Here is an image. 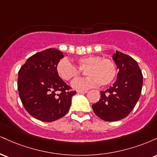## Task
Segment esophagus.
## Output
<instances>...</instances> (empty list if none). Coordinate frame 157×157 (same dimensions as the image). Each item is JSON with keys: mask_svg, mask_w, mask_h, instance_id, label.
<instances>
[{"mask_svg": "<svg viewBox=\"0 0 157 157\" xmlns=\"http://www.w3.org/2000/svg\"><path fill=\"white\" fill-rule=\"evenodd\" d=\"M77 92L80 94H86L88 92V90H85V91H78Z\"/></svg>", "mask_w": 157, "mask_h": 157, "instance_id": "1", "label": "esophagus"}]
</instances>
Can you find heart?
Returning <instances> with one entry per match:
<instances>
[{
	"mask_svg": "<svg viewBox=\"0 0 157 157\" xmlns=\"http://www.w3.org/2000/svg\"><path fill=\"white\" fill-rule=\"evenodd\" d=\"M76 63L81 70L86 68V75L88 76L72 81L71 86L77 91H85L99 84L107 86L116 76V66L111 59L102 58L100 56L89 55L77 58ZM78 69L67 59H63L57 64V72L60 78L68 81L80 75V70Z\"/></svg>",
	"mask_w": 157,
	"mask_h": 157,
	"instance_id": "obj_1",
	"label": "heart"
}]
</instances>
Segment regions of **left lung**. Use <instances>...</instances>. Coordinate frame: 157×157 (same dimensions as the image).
Wrapping results in <instances>:
<instances>
[{"mask_svg": "<svg viewBox=\"0 0 157 157\" xmlns=\"http://www.w3.org/2000/svg\"><path fill=\"white\" fill-rule=\"evenodd\" d=\"M112 58L119 70L117 80L109 89L100 91V100L92 105L95 114L108 122L118 121L131 113L140 98L143 84L142 71L134 59L119 51Z\"/></svg>", "mask_w": 157, "mask_h": 157, "instance_id": "1", "label": "left lung"}]
</instances>
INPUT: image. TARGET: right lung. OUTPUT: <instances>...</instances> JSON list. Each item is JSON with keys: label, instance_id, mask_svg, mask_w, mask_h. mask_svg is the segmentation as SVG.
<instances>
[{"label": "right lung", "instance_id": "right-lung-1", "mask_svg": "<svg viewBox=\"0 0 157 157\" xmlns=\"http://www.w3.org/2000/svg\"><path fill=\"white\" fill-rule=\"evenodd\" d=\"M63 57L57 48L44 50L27 59L18 71L21 102L28 113L40 121L53 122L65 116L76 94L57 72Z\"/></svg>", "mask_w": 157, "mask_h": 157}]
</instances>
